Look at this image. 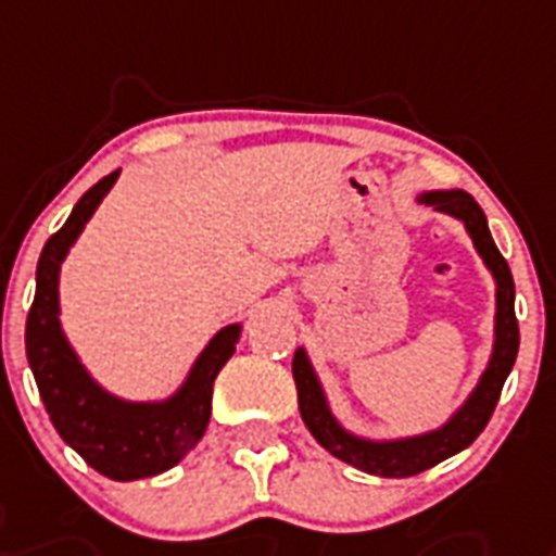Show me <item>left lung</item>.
<instances>
[{
    "label": "left lung",
    "mask_w": 556,
    "mask_h": 556,
    "mask_svg": "<svg viewBox=\"0 0 556 556\" xmlns=\"http://www.w3.org/2000/svg\"><path fill=\"white\" fill-rule=\"evenodd\" d=\"M418 201L430 204L439 213L458 218L465 225L467 236L473 239L476 253L482 256L484 268L491 270L493 282H496L491 361H488L482 378L473 387V392L467 395L465 404L458 406L456 413L450 415L447 421L435 427V430L406 435V439H364V435L349 432L334 418L329 406V395H326V389H323L320 378H317V371H314L303 346L296 349L294 364H291L300 415H303L308 432L334 458L357 467V470H364V473L383 476V479H406V476L424 473L432 465H439L444 458L456 456L465 447H470L479 439V432L491 421L496 401L502 395V387H505V380H508L519 352V326L517 312H514V277H510L508 262H505V256H502L496 242H493L491 230H488V218H484L482 207L465 190H430L421 192Z\"/></svg>",
    "instance_id": "1"
}]
</instances>
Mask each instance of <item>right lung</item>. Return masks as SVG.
I'll use <instances>...</instances> for the list:
<instances>
[{
	"instance_id": "right-lung-1",
	"label": "right lung",
	"mask_w": 556,
	"mask_h": 556,
	"mask_svg": "<svg viewBox=\"0 0 556 556\" xmlns=\"http://www.w3.org/2000/svg\"><path fill=\"white\" fill-rule=\"evenodd\" d=\"M117 176L121 169L100 178L39 253L37 294L25 323V355L60 439L98 473L132 482L176 467L199 444L213 409V380L233 357L242 326L230 323L216 331L185 383L164 401H126L91 378L60 323V265Z\"/></svg>"
}]
</instances>
